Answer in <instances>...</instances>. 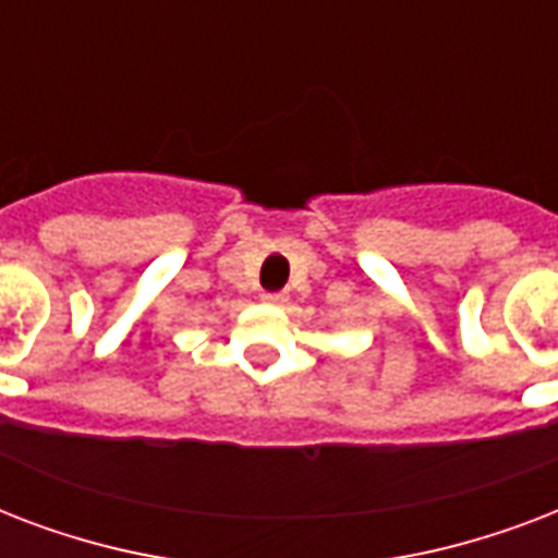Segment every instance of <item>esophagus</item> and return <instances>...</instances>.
<instances>
[{
    "instance_id": "esophagus-1",
    "label": "esophagus",
    "mask_w": 558,
    "mask_h": 558,
    "mask_svg": "<svg viewBox=\"0 0 558 558\" xmlns=\"http://www.w3.org/2000/svg\"><path fill=\"white\" fill-rule=\"evenodd\" d=\"M260 298H263V301H266V304H275V306L287 304V301H289L287 292H263Z\"/></svg>"
}]
</instances>
